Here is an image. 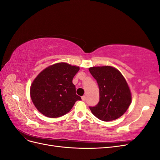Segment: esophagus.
<instances>
[{
    "instance_id": "esophagus-1",
    "label": "esophagus",
    "mask_w": 160,
    "mask_h": 160,
    "mask_svg": "<svg viewBox=\"0 0 160 160\" xmlns=\"http://www.w3.org/2000/svg\"><path fill=\"white\" fill-rule=\"evenodd\" d=\"M81 99L83 100V101H85V99H86V96H85V95L82 96V97H81Z\"/></svg>"
}]
</instances>
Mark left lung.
<instances>
[{"label":"left lung","mask_w":160,"mask_h":160,"mask_svg":"<svg viewBox=\"0 0 160 160\" xmlns=\"http://www.w3.org/2000/svg\"><path fill=\"white\" fill-rule=\"evenodd\" d=\"M89 70L99 89V103L89 107L92 113L104 122L120 118L132 101L131 92L124 77L118 69L110 66L93 67Z\"/></svg>","instance_id":"1"}]
</instances>
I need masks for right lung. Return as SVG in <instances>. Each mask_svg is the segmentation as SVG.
<instances>
[{
    "mask_svg": "<svg viewBox=\"0 0 160 160\" xmlns=\"http://www.w3.org/2000/svg\"><path fill=\"white\" fill-rule=\"evenodd\" d=\"M79 67L59 62L41 71L32 82L31 98L38 111L55 118L69 112L81 97L76 94L72 79Z\"/></svg>",
    "mask_w": 160,
    "mask_h": 160,
    "instance_id": "add662e5",
    "label": "right lung"
}]
</instances>
